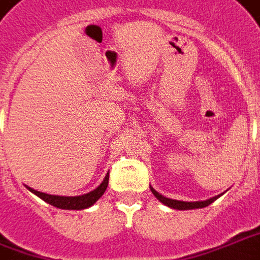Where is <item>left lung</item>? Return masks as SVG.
<instances>
[{"label": "left lung", "mask_w": 260, "mask_h": 260, "mask_svg": "<svg viewBox=\"0 0 260 260\" xmlns=\"http://www.w3.org/2000/svg\"><path fill=\"white\" fill-rule=\"evenodd\" d=\"M151 191L152 194L157 197L159 202L162 203V204H166L168 207H171V209H175V210H192V209H203V207H207L209 204L214 202V200H217L221 194L219 196H216V197H211L209 200H204V202H180V200H173V199H167L164 197L162 194H159L158 191H155L152 187H151Z\"/></svg>", "instance_id": "1"}]
</instances>
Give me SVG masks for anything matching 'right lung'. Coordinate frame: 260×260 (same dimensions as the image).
Instances as JSON below:
<instances>
[{
  "label": "right lung",
  "instance_id": "right-lung-1",
  "mask_svg": "<svg viewBox=\"0 0 260 260\" xmlns=\"http://www.w3.org/2000/svg\"><path fill=\"white\" fill-rule=\"evenodd\" d=\"M109 183V174L105 175L101 185L98 188H94L93 191L87 192V194H82V196H75V197H66V196H51V194H46V192L37 191L28 187V190L36 194L37 197H40L41 200L49 203L51 206L57 207V209H63V210H83L90 206H93L94 203L98 202L103 196V192L108 187Z\"/></svg>",
  "mask_w": 260,
  "mask_h": 260
}]
</instances>
